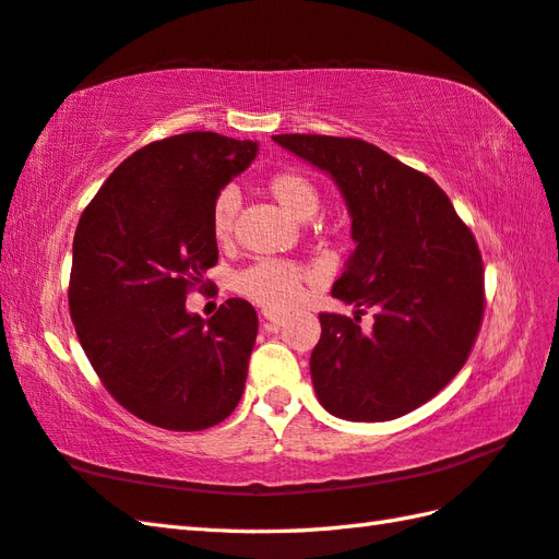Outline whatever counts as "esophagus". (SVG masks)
Wrapping results in <instances>:
<instances>
[{
  "instance_id": "esophagus-1",
  "label": "esophagus",
  "mask_w": 559,
  "mask_h": 559,
  "mask_svg": "<svg viewBox=\"0 0 559 559\" xmlns=\"http://www.w3.org/2000/svg\"><path fill=\"white\" fill-rule=\"evenodd\" d=\"M261 314H264V319L266 322H271V324H283L286 322V312H281V310H273V307H264V310H261Z\"/></svg>"
}]
</instances>
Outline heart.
<instances>
[{"mask_svg":"<svg viewBox=\"0 0 559 559\" xmlns=\"http://www.w3.org/2000/svg\"><path fill=\"white\" fill-rule=\"evenodd\" d=\"M266 192L276 204L290 213L293 218L307 221L312 218L319 209V189L310 177L298 170H281L266 180ZM237 209H240V197L235 189H223L211 206V230L221 245L230 242L235 233ZM307 281V271L295 264V261L283 259H261L252 266L237 273L235 288L245 298L259 305L273 307V310H286L298 300L302 283Z\"/></svg>","mask_w":559,"mask_h":559,"instance_id":"1","label":"heart"}]
</instances>
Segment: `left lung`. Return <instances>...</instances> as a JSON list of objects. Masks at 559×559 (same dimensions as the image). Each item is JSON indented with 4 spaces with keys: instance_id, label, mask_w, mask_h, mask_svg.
<instances>
[{
    "instance_id": "8db88e82",
    "label": "left lung",
    "mask_w": 559,
    "mask_h": 559,
    "mask_svg": "<svg viewBox=\"0 0 559 559\" xmlns=\"http://www.w3.org/2000/svg\"><path fill=\"white\" fill-rule=\"evenodd\" d=\"M326 173L346 201L355 249L331 288L355 319L319 314L310 374L341 420L382 423L423 406L466 362L483 319V261L471 230L430 177L360 139L278 134ZM376 310L359 329L358 313Z\"/></svg>"
}]
</instances>
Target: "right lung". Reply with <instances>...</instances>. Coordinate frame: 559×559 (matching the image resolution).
Here are the masks:
<instances>
[{"mask_svg": "<svg viewBox=\"0 0 559 559\" xmlns=\"http://www.w3.org/2000/svg\"><path fill=\"white\" fill-rule=\"evenodd\" d=\"M257 141L189 132L139 148L76 225L69 312L105 389L136 418L206 430L245 391L259 319L230 298L211 319L187 310L218 261L211 206L257 158Z\"/></svg>", "mask_w": 559, "mask_h": 559, "instance_id": "obj_1", "label": "right lung"}]
</instances>
